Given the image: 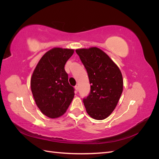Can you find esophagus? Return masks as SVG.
I'll return each instance as SVG.
<instances>
[{
  "instance_id": "obj_1",
  "label": "esophagus",
  "mask_w": 159,
  "mask_h": 159,
  "mask_svg": "<svg viewBox=\"0 0 159 159\" xmlns=\"http://www.w3.org/2000/svg\"><path fill=\"white\" fill-rule=\"evenodd\" d=\"M75 89L77 91H78V85H75Z\"/></svg>"
}]
</instances>
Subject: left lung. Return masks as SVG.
Wrapping results in <instances>:
<instances>
[{"mask_svg": "<svg viewBox=\"0 0 159 159\" xmlns=\"http://www.w3.org/2000/svg\"><path fill=\"white\" fill-rule=\"evenodd\" d=\"M87 70L91 91L83 102L86 111L96 120L106 119L116 107L123 89L119 67L97 47L75 50Z\"/></svg>", "mask_w": 159, "mask_h": 159, "instance_id": "obj_1", "label": "left lung"}]
</instances>
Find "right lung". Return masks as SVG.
I'll list each match as a JSON object with an SVG mask.
<instances>
[{"label":"right lung","mask_w":159,"mask_h":159,"mask_svg":"<svg viewBox=\"0 0 159 159\" xmlns=\"http://www.w3.org/2000/svg\"><path fill=\"white\" fill-rule=\"evenodd\" d=\"M74 50L54 48L44 54L33 71L30 87L38 107L46 116L63 115L74 97L64 66Z\"/></svg>","instance_id":"right-lung-1"}]
</instances>
